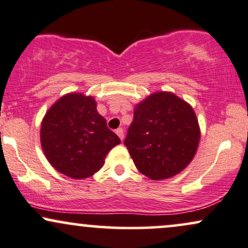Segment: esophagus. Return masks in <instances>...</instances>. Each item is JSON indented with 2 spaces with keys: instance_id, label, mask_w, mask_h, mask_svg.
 Wrapping results in <instances>:
<instances>
[{
  "instance_id": "34e87169",
  "label": "esophagus",
  "mask_w": 248,
  "mask_h": 248,
  "mask_svg": "<svg viewBox=\"0 0 248 248\" xmlns=\"http://www.w3.org/2000/svg\"><path fill=\"white\" fill-rule=\"evenodd\" d=\"M115 133L118 134V136H119V138L121 139V140H124V129H122V128H118V129H116V132H115Z\"/></svg>"
}]
</instances>
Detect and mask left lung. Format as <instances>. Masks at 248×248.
<instances>
[{
	"instance_id": "1",
	"label": "left lung",
	"mask_w": 248,
	"mask_h": 248,
	"mask_svg": "<svg viewBox=\"0 0 248 248\" xmlns=\"http://www.w3.org/2000/svg\"><path fill=\"white\" fill-rule=\"evenodd\" d=\"M199 138L192 107L172 93L158 92L135 107L124 146L139 171L158 181L172 177L191 162Z\"/></svg>"
}]
</instances>
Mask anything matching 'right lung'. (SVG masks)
<instances>
[{
	"label": "right lung",
	"mask_w": 248,
	"mask_h": 248,
	"mask_svg": "<svg viewBox=\"0 0 248 248\" xmlns=\"http://www.w3.org/2000/svg\"><path fill=\"white\" fill-rule=\"evenodd\" d=\"M41 142L51 166L76 179L94 175L107 153L121 143L96 112L94 99L78 93L64 95L45 114Z\"/></svg>",
	"instance_id": "obj_1"
}]
</instances>
